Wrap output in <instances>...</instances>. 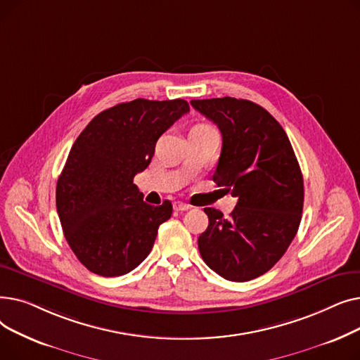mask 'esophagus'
I'll list each match as a JSON object with an SVG mask.
<instances>
[{
    "mask_svg": "<svg viewBox=\"0 0 360 360\" xmlns=\"http://www.w3.org/2000/svg\"><path fill=\"white\" fill-rule=\"evenodd\" d=\"M174 209L176 212H186V210L191 209V205L186 204V202H182V201H176V202H174Z\"/></svg>",
    "mask_w": 360,
    "mask_h": 360,
    "instance_id": "esophagus-1",
    "label": "esophagus"
}]
</instances>
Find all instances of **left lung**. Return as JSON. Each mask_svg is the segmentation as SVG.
<instances>
[{"mask_svg": "<svg viewBox=\"0 0 360 360\" xmlns=\"http://www.w3.org/2000/svg\"><path fill=\"white\" fill-rule=\"evenodd\" d=\"M221 132L213 181L238 198L226 219L207 207L198 250L231 281L267 273L292 243L304 209V178L285 129L259 105L235 98L191 101Z\"/></svg>", "mask_w": 360, "mask_h": 360, "instance_id": "obj_1", "label": "left lung"}]
</instances>
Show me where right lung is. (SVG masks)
Listing matches in <instances>:
<instances>
[{
    "label": "right lung",
    "mask_w": 360,
    "mask_h": 360,
    "mask_svg": "<svg viewBox=\"0 0 360 360\" xmlns=\"http://www.w3.org/2000/svg\"><path fill=\"white\" fill-rule=\"evenodd\" d=\"M190 105L136 99L94 117L74 141L56 182V212L71 251L103 277L134 270L153 248L172 202L150 205L132 182L163 132Z\"/></svg>",
    "instance_id": "obj_1"
}]
</instances>
